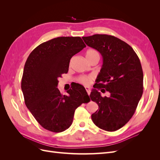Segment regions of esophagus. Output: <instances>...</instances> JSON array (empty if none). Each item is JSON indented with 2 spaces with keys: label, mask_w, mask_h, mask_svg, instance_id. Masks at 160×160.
Here are the masks:
<instances>
[{
  "label": "esophagus",
  "mask_w": 160,
  "mask_h": 160,
  "mask_svg": "<svg viewBox=\"0 0 160 160\" xmlns=\"http://www.w3.org/2000/svg\"><path fill=\"white\" fill-rule=\"evenodd\" d=\"M85 89H86L87 92H88V94L89 95L90 93H91V89H90V88H89V87H85Z\"/></svg>",
  "instance_id": "1"
}]
</instances>
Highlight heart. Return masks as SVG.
<instances>
[{
  "label": "heart",
  "mask_w": 160,
  "mask_h": 160,
  "mask_svg": "<svg viewBox=\"0 0 160 160\" xmlns=\"http://www.w3.org/2000/svg\"><path fill=\"white\" fill-rule=\"evenodd\" d=\"M95 57H98L99 58V55L98 52L94 49H89L85 52V57L88 60ZM92 79H93V77L91 76H83L81 77L79 79V81L82 84L89 85L91 83Z\"/></svg>",
  "instance_id": "heart-1"
}]
</instances>
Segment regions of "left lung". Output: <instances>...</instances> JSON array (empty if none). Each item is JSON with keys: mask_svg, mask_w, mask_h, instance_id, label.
I'll return each instance as SVG.
<instances>
[{"mask_svg": "<svg viewBox=\"0 0 160 160\" xmlns=\"http://www.w3.org/2000/svg\"><path fill=\"white\" fill-rule=\"evenodd\" d=\"M82 38L103 57L102 67L90 94L91 99L99 106L91 115L92 121L101 129L114 132L132 118L142 96L141 62L132 47L117 37L98 34ZM101 88L110 92L109 98L101 97L97 91Z\"/></svg>", "mask_w": 160, "mask_h": 160, "instance_id": "obj_1", "label": "left lung"}]
</instances>
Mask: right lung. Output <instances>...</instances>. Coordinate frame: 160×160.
<instances>
[{"label":"right lung","mask_w":160,"mask_h":160,"mask_svg":"<svg viewBox=\"0 0 160 160\" xmlns=\"http://www.w3.org/2000/svg\"><path fill=\"white\" fill-rule=\"evenodd\" d=\"M86 47L79 37H61L42 42L28 57L21 89L27 108L42 128L62 132L72 124L75 109L89 97L84 88L62 95L58 78L69 70L71 57Z\"/></svg>","instance_id":"add662e5"}]
</instances>
